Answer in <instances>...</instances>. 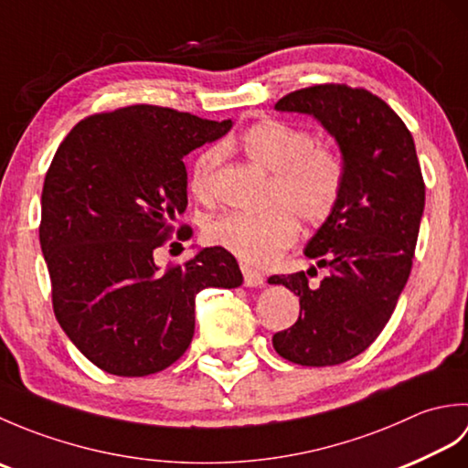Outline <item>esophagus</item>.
Masks as SVG:
<instances>
[{
	"mask_svg": "<svg viewBox=\"0 0 468 468\" xmlns=\"http://www.w3.org/2000/svg\"><path fill=\"white\" fill-rule=\"evenodd\" d=\"M241 273H243L245 287H261L265 283V277L250 265H241Z\"/></svg>",
	"mask_w": 468,
	"mask_h": 468,
	"instance_id": "1",
	"label": "esophagus"
}]
</instances>
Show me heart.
I'll list each match as a JSON object with an SVG mask.
<instances>
[{
	"mask_svg": "<svg viewBox=\"0 0 468 468\" xmlns=\"http://www.w3.org/2000/svg\"><path fill=\"white\" fill-rule=\"evenodd\" d=\"M271 173L270 201L260 213H225L205 225V239L237 260L251 265L275 261L297 237V218L320 225L335 211L344 186V163L335 148L315 143L314 134L280 118H263L227 143ZM221 151L198 153L188 186L197 197H208Z\"/></svg>",
	"mask_w": 468,
	"mask_h": 468,
	"instance_id": "1",
	"label": "heart"
}]
</instances>
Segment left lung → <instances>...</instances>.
<instances>
[{"instance_id": "obj_1", "label": "left lung", "mask_w": 468, "mask_h": 468, "mask_svg": "<svg viewBox=\"0 0 468 468\" xmlns=\"http://www.w3.org/2000/svg\"><path fill=\"white\" fill-rule=\"evenodd\" d=\"M310 114L344 158L335 211L317 229L305 255L325 270L271 275L300 297V317L273 335V347L300 366H335L370 346L390 320L412 270L424 211V181L414 138L382 98L346 84H315L275 104Z\"/></svg>"}]
</instances>
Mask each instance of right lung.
<instances>
[{"label": "right lung", "instance_id": "1", "mask_svg": "<svg viewBox=\"0 0 468 468\" xmlns=\"http://www.w3.org/2000/svg\"><path fill=\"white\" fill-rule=\"evenodd\" d=\"M231 124L134 104L84 118L58 146L44 181L39 245L56 320L101 370H165L193 340L197 293L243 283L221 247L166 270L154 263L186 208L183 158ZM191 233L185 225L176 237Z\"/></svg>", "mask_w": 468, "mask_h": 468}]
</instances>
